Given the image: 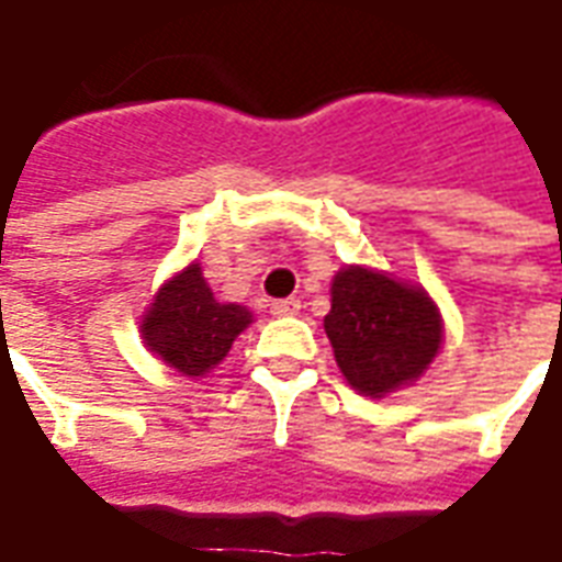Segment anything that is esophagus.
I'll return each instance as SVG.
<instances>
[{
	"instance_id": "34e87169",
	"label": "esophagus",
	"mask_w": 562,
	"mask_h": 562,
	"mask_svg": "<svg viewBox=\"0 0 562 562\" xmlns=\"http://www.w3.org/2000/svg\"><path fill=\"white\" fill-rule=\"evenodd\" d=\"M270 313H273V316H297V313H301V301H297V297L273 301V304H270Z\"/></svg>"
}]
</instances>
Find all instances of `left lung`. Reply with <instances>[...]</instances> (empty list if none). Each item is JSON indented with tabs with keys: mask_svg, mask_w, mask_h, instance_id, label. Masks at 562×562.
<instances>
[{
	"mask_svg": "<svg viewBox=\"0 0 562 562\" xmlns=\"http://www.w3.org/2000/svg\"><path fill=\"white\" fill-rule=\"evenodd\" d=\"M325 334L349 385L382 397L424 373L442 342V318L427 292L367 268H346L330 285Z\"/></svg>",
	"mask_w": 562,
	"mask_h": 562,
	"instance_id": "left-lung-1",
	"label": "left lung"
}]
</instances>
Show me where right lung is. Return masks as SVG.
Masks as SVG:
<instances>
[{"label": "right lung", "mask_w": 562, "mask_h": 562, "mask_svg": "<svg viewBox=\"0 0 562 562\" xmlns=\"http://www.w3.org/2000/svg\"><path fill=\"white\" fill-rule=\"evenodd\" d=\"M252 322L240 304H220L198 265L165 282L144 318V342L183 376H204L232 349L234 337Z\"/></svg>", "instance_id": "right-lung-1"}]
</instances>
